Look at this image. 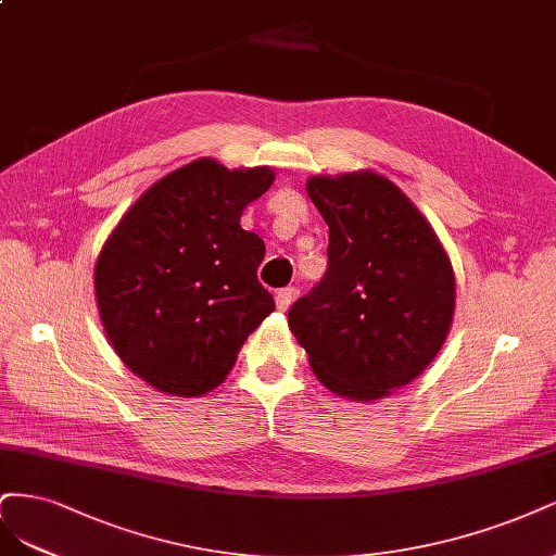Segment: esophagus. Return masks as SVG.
Wrapping results in <instances>:
<instances>
[{"instance_id": "1", "label": "esophagus", "mask_w": 556, "mask_h": 556, "mask_svg": "<svg viewBox=\"0 0 556 556\" xmlns=\"http://www.w3.org/2000/svg\"><path fill=\"white\" fill-rule=\"evenodd\" d=\"M295 289L293 286H286V289H279L277 293H275V302H277V307L281 309V312H286L293 304V300H295Z\"/></svg>"}]
</instances>
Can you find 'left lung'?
I'll list each match as a JSON object with an SVG mask.
<instances>
[{"label":"left lung","instance_id":"1","mask_svg":"<svg viewBox=\"0 0 556 556\" xmlns=\"http://www.w3.org/2000/svg\"><path fill=\"white\" fill-rule=\"evenodd\" d=\"M307 193L330 228L328 270L293 304L289 328L334 395L381 400L422 374L445 342L455 312L451 258L383 175H316Z\"/></svg>","mask_w":556,"mask_h":556}]
</instances>
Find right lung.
<instances>
[{"mask_svg": "<svg viewBox=\"0 0 556 556\" xmlns=\"http://www.w3.org/2000/svg\"><path fill=\"white\" fill-rule=\"evenodd\" d=\"M273 168L228 170L195 159L127 210L94 265L99 316L119 361L175 397L214 390L275 300L258 283L263 240L242 210Z\"/></svg>", "mask_w": 556, "mask_h": 556, "instance_id": "add662e5", "label": "right lung"}]
</instances>
